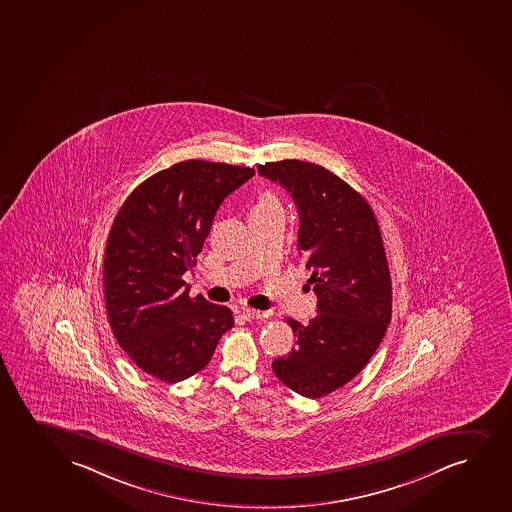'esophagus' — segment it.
<instances>
[{"instance_id":"obj_1","label":"esophagus","mask_w":512,"mask_h":512,"mask_svg":"<svg viewBox=\"0 0 512 512\" xmlns=\"http://www.w3.org/2000/svg\"><path fill=\"white\" fill-rule=\"evenodd\" d=\"M243 319L257 320L267 319V312H260V310H253V308H243Z\"/></svg>"}]
</instances>
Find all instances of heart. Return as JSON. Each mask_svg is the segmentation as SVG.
<instances>
[{
  "instance_id": "1",
  "label": "heart",
  "mask_w": 512,
  "mask_h": 512,
  "mask_svg": "<svg viewBox=\"0 0 512 512\" xmlns=\"http://www.w3.org/2000/svg\"><path fill=\"white\" fill-rule=\"evenodd\" d=\"M267 207H279V202H277L276 197L271 195V193H265L262 195L259 200H257V204L253 209H267Z\"/></svg>"
}]
</instances>
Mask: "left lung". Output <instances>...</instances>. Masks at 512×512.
<instances>
[{"instance_id": "1", "label": "left lung", "mask_w": 512, "mask_h": 512, "mask_svg": "<svg viewBox=\"0 0 512 512\" xmlns=\"http://www.w3.org/2000/svg\"><path fill=\"white\" fill-rule=\"evenodd\" d=\"M300 214L298 250L312 276L317 312L307 325L288 319L295 348L272 361L277 379L319 399L367 365L391 322V274L379 223L367 200L319 164L298 159L259 164Z\"/></svg>"}]
</instances>
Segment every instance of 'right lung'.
I'll return each mask as SVG.
<instances>
[{
    "label": "right lung",
    "instance_id": "obj_1",
    "mask_svg": "<svg viewBox=\"0 0 512 512\" xmlns=\"http://www.w3.org/2000/svg\"><path fill=\"white\" fill-rule=\"evenodd\" d=\"M255 169L183 161L135 188L116 214L104 252V300L121 349L175 384L211 361L235 325L228 307L188 296L181 276L197 264L219 205Z\"/></svg>",
    "mask_w": 512,
    "mask_h": 512
}]
</instances>
